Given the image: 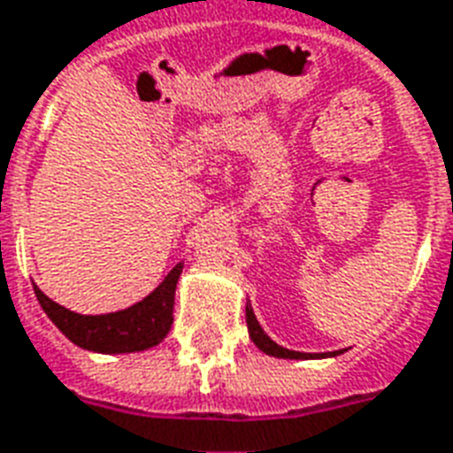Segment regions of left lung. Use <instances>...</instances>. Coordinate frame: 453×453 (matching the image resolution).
<instances>
[{"instance_id": "1", "label": "left lung", "mask_w": 453, "mask_h": 453, "mask_svg": "<svg viewBox=\"0 0 453 453\" xmlns=\"http://www.w3.org/2000/svg\"><path fill=\"white\" fill-rule=\"evenodd\" d=\"M244 314H247V331H250V338L254 341V346L259 348L261 353L271 355V357H283V360H317V357H334V355L341 353V350H334V353H300V350H288V348L278 346L276 341H271L269 334L261 329V324L254 317V310L250 303L244 307Z\"/></svg>"}]
</instances>
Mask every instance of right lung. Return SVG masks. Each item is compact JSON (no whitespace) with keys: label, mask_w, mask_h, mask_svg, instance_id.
Here are the masks:
<instances>
[{"label":"right lung","mask_w":453,"mask_h":453,"mask_svg":"<svg viewBox=\"0 0 453 453\" xmlns=\"http://www.w3.org/2000/svg\"><path fill=\"white\" fill-rule=\"evenodd\" d=\"M182 261L170 271L163 283L142 303L127 310L110 311V314H79L57 304L42 293L38 286L35 297L45 310L52 324L62 331L72 343L93 353L119 355L139 353L158 346L173 326V307H175V288L182 273Z\"/></svg>","instance_id":"1"}]
</instances>
